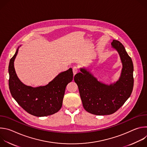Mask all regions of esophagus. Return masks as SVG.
Returning a JSON list of instances; mask_svg holds the SVG:
<instances>
[{
	"mask_svg": "<svg viewBox=\"0 0 147 147\" xmlns=\"http://www.w3.org/2000/svg\"><path fill=\"white\" fill-rule=\"evenodd\" d=\"M78 71V68L76 66H74L73 68V74L74 76L75 74H76L77 73V72Z\"/></svg>",
	"mask_w": 147,
	"mask_h": 147,
	"instance_id": "34e87169",
	"label": "esophagus"
}]
</instances>
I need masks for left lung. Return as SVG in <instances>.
Here are the masks:
<instances>
[{"label": "left lung", "mask_w": 147, "mask_h": 147, "mask_svg": "<svg viewBox=\"0 0 147 147\" xmlns=\"http://www.w3.org/2000/svg\"><path fill=\"white\" fill-rule=\"evenodd\" d=\"M112 48L119 53L122 63L120 76L117 81L106 84L94 77L86 68L74 77L84 108L96 115H109L116 112L130 96L133 89V64L124 46L113 40Z\"/></svg>", "instance_id": "left-lung-1"}]
</instances>
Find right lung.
<instances>
[{
    "mask_svg": "<svg viewBox=\"0 0 147 147\" xmlns=\"http://www.w3.org/2000/svg\"><path fill=\"white\" fill-rule=\"evenodd\" d=\"M19 48L9 66V85L12 96L21 107L35 116H47L57 112L62 107L66 87L73 80L72 69L60 73L45 86H26L17 77L14 67Z\"/></svg>",
    "mask_w": 147,
    "mask_h": 147,
    "instance_id": "add662e5",
    "label": "right lung"
}]
</instances>
